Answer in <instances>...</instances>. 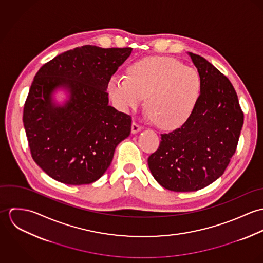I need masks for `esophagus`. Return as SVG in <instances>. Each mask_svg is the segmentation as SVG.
Returning <instances> with one entry per match:
<instances>
[{"instance_id":"1","label":"esophagus","mask_w":263,"mask_h":263,"mask_svg":"<svg viewBox=\"0 0 263 263\" xmlns=\"http://www.w3.org/2000/svg\"><path fill=\"white\" fill-rule=\"evenodd\" d=\"M142 129V126L140 125V124H138L137 122H133V124H132V133L133 134H137V133H139L140 130Z\"/></svg>"}]
</instances>
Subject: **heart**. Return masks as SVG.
I'll return each mask as SVG.
<instances>
[{
  "label": "heart",
  "instance_id": "heart-1",
  "mask_svg": "<svg viewBox=\"0 0 263 263\" xmlns=\"http://www.w3.org/2000/svg\"><path fill=\"white\" fill-rule=\"evenodd\" d=\"M202 89L200 76L172 58L143 59L128 69V77H112L109 96L123 111L136 109L147 97L151 117L164 129L182 126L194 111Z\"/></svg>",
  "mask_w": 263,
  "mask_h": 263
}]
</instances>
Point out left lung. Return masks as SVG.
<instances>
[{
    "instance_id": "1",
    "label": "left lung",
    "mask_w": 263,
    "mask_h": 263,
    "mask_svg": "<svg viewBox=\"0 0 263 263\" xmlns=\"http://www.w3.org/2000/svg\"><path fill=\"white\" fill-rule=\"evenodd\" d=\"M188 54L202 83L199 100L181 127L161 135L158 150L148 158L156 181L176 192L205 187L224 174L244 122L229 79L204 58Z\"/></svg>"
}]
</instances>
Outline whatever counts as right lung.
<instances>
[{"instance_id":"add662e5","label":"right lung","mask_w":263,"mask_h":263,"mask_svg":"<svg viewBox=\"0 0 263 263\" xmlns=\"http://www.w3.org/2000/svg\"><path fill=\"white\" fill-rule=\"evenodd\" d=\"M133 48L84 45L43 65L24 104L23 123L31 156L51 178L82 185L98 180L116 146L130 134L132 117L108 105L106 89ZM69 92L57 105L53 93Z\"/></svg>"}]
</instances>
